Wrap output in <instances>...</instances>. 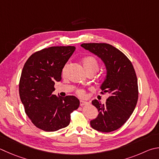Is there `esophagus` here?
<instances>
[{"label": "esophagus", "instance_id": "1", "mask_svg": "<svg viewBox=\"0 0 159 159\" xmlns=\"http://www.w3.org/2000/svg\"><path fill=\"white\" fill-rule=\"evenodd\" d=\"M88 103L87 102H85V101H83V100H80V106H85V105H87Z\"/></svg>", "mask_w": 159, "mask_h": 159}]
</instances>
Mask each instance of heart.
Wrapping results in <instances>:
<instances>
[{
  "label": "heart",
  "mask_w": 159,
  "mask_h": 159,
  "mask_svg": "<svg viewBox=\"0 0 159 159\" xmlns=\"http://www.w3.org/2000/svg\"><path fill=\"white\" fill-rule=\"evenodd\" d=\"M83 67L85 70L86 72L89 71H95L97 72L99 69V65L98 62L97 60L94 57L92 56H88L85 57L83 60ZM67 65H66L62 69V74H65L66 70H67ZM77 94L80 97H84L85 96V91L83 89H79L77 91Z\"/></svg>",
  "instance_id": "obj_1"
}]
</instances>
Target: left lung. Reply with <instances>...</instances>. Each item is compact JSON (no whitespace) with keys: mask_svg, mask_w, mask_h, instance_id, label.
Segmentation results:
<instances>
[{"mask_svg":"<svg viewBox=\"0 0 159 159\" xmlns=\"http://www.w3.org/2000/svg\"><path fill=\"white\" fill-rule=\"evenodd\" d=\"M80 46L101 58L106 69L101 93H107L109 97L105 104L97 99L92 102L99 115L90 121V125L98 131H115L129 120L137 104L138 80L134 66L122 51L111 44L84 43Z\"/></svg>","mask_w":159,"mask_h":159,"instance_id":"8db88e82","label":"left lung"}]
</instances>
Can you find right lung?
<instances>
[{
	"mask_svg": "<svg viewBox=\"0 0 159 159\" xmlns=\"http://www.w3.org/2000/svg\"><path fill=\"white\" fill-rule=\"evenodd\" d=\"M76 47H52L31 55L19 81V96L25 112L37 128L56 131L67 126L71 113L80 105L74 96L53 94L54 85L62 79V69Z\"/></svg>",
	"mask_w": 159,
	"mask_h": 159,
	"instance_id": "right-lung-1",
	"label": "right lung"
}]
</instances>
